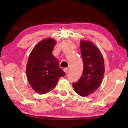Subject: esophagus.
Wrapping results in <instances>:
<instances>
[{"instance_id":"1","label":"esophagus","mask_w":128,"mask_h":128,"mask_svg":"<svg viewBox=\"0 0 128 128\" xmlns=\"http://www.w3.org/2000/svg\"><path fill=\"white\" fill-rule=\"evenodd\" d=\"M63 70H64V72L65 73H67V72H68V68H65L64 69H63Z\"/></svg>"}]
</instances>
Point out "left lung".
<instances>
[{"label": "left lung", "mask_w": 128, "mask_h": 128, "mask_svg": "<svg viewBox=\"0 0 128 128\" xmlns=\"http://www.w3.org/2000/svg\"><path fill=\"white\" fill-rule=\"evenodd\" d=\"M81 57L84 62L82 74L80 80L73 83L75 92L81 96L92 94L102 81L104 64L100 51L88 40H81Z\"/></svg>", "instance_id": "obj_1"}]
</instances>
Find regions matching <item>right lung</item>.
<instances>
[{"instance_id": "right-lung-1", "label": "right lung", "mask_w": 128, "mask_h": 128, "mask_svg": "<svg viewBox=\"0 0 128 128\" xmlns=\"http://www.w3.org/2000/svg\"><path fill=\"white\" fill-rule=\"evenodd\" d=\"M55 44L54 39L42 40L34 47L28 60V81L32 88L40 94L51 91L60 78L66 75L52 54Z\"/></svg>"}]
</instances>
